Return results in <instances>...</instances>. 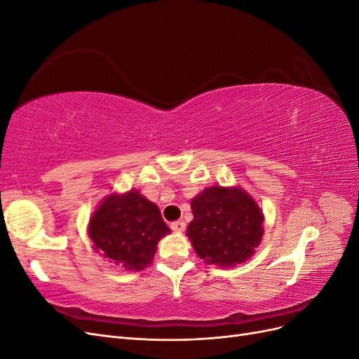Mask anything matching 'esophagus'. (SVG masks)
<instances>
[{
	"label": "esophagus",
	"instance_id": "1",
	"mask_svg": "<svg viewBox=\"0 0 359 359\" xmlns=\"http://www.w3.org/2000/svg\"><path fill=\"white\" fill-rule=\"evenodd\" d=\"M170 229H172L173 232H182L184 229H186V223L181 222V220L172 222V223H170Z\"/></svg>",
	"mask_w": 359,
	"mask_h": 359
}]
</instances>
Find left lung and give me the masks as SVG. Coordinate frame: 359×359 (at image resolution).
Returning a JSON list of instances; mask_svg holds the SVG:
<instances>
[{
	"label": "left lung",
	"instance_id": "left-lung-1",
	"mask_svg": "<svg viewBox=\"0 0 359 359\" xmlns=\"http://www.w3.org/2000/svg\"><path fill=\"white\" fill-rule=\"evenodd\" d=\"M194 219L187 236L205 262L219 266L243 264L255 253L264 235V215L240 189L214 186L191 201Z\"/></svg>",
	"mask_w": 359,
	"mask_h": 359
}]
</instances>
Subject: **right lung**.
<instances>
[{"mask_svg": "<svg viewBox=\"0 0 359 359\" xmlns=\"http://www.w3.org/2000/svg\"><path fill=\"white\" fill-rule=\"evenodd\" d=\"M94 250L128 271H140L153 260L157 243L170 232L158 206L139 191L107 196L90 220Z\"/></svg>", "mask_w": 359, "mask_h": 359, "instance_id": "right-lung-1", "label": "right lung"}]
</instances>
